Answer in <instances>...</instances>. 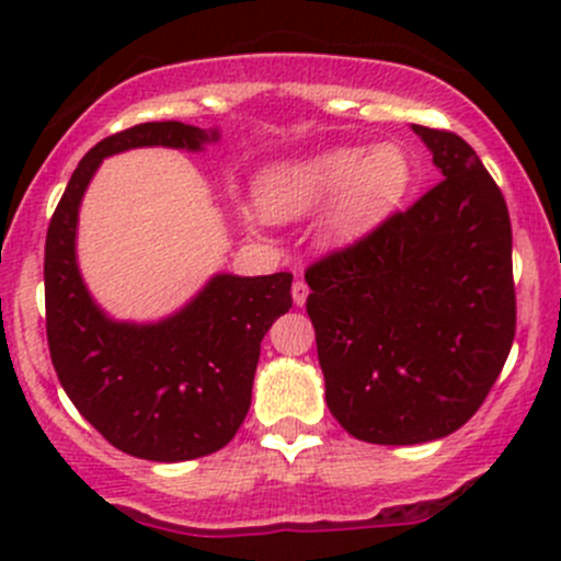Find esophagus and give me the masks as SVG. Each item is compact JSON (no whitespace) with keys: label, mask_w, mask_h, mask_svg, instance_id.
I'll return each mask as SVG.
<instances>
[{"label":"esophagus","mask_w":561,"mask_h":561,"mask_svg":"<svg viewBox=\"0 0 561 561\" xmlns=\"http://www.w3.org/2000/svg\"><path fill=\"white\" fill-rule=\"evenodd\" d=\"M307 296H309L307 282L304 279L293 282V301H296V307H304V304H307Z\"/></svg>","instance_id":"obj_1"}]
</instances>
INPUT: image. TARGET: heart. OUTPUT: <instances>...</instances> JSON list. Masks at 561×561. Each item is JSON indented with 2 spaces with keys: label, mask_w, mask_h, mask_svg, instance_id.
<instances>
[{
  "label": "heart",
  "mask_w": 561,
  "mask_h": 561,
  "mask_svg": "<svg viewBox=\"0 0 561 561\" xmlns=\"http://www.w3.org/2000/svg\"><path fill=\"white\" fill-rule=\"evenodd\" d=\"M412 184L410 157L401 146H339L304 160L282 162L260 181V208L274 219H301L333 203L328 233L353 241L399 206Z\"/></svg>",
  "instance_id": "obj_1"
}]
</instances>
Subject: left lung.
<instances>
[{
    "instance_id": "left-lung-1",
    "label": "left lung",
    "mask_w": 561,
    "mask_h": 561,
    "mask_svg": "<svg viewBox=\"0 0 561 561\" xmlns=\"http://www.w3.org/2000/svg\"><path fill=\"white\" fill-rule=\"evenodd\" d=\"M412 129L445 179L304 274L328 410L375 445L432 443L461 428L516 336L502 190L456 133Z\"/></svg>"
}]
</instances>
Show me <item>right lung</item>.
<instances>
[{"label":"right lung","instance_id":"right-lung-1","mask_svg":"<svg viewBox=\"0 0 561 561\" xmlns=\"http://www.w3.org/2000/svg\"><path fill=\"white\" fill-rule=\"evenodd\" d=\"M214 140L217 129L181 122L107 135L78 162L45 236V333L56 377L113 448L149 461H190L236 437L252 401L260 342L293 307V274H217L168 320L116 322L78 271V206L105 157L138 146L201 151Z\"/></svg>","mask_w":561,"mask_h":561}]
</instances>
